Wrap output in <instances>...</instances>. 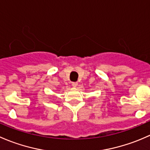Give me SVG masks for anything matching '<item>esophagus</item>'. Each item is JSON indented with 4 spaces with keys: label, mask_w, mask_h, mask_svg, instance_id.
<instances>
[{
    "label": "esophagus",
    "mask_w": 150,
    "mask_h": 150,
    "mask_svg": "<svg viewBox=\"0 0 150 150\" xmlns=\"http://www.w3.org/2000/svg\"><path fill=\"white\" fill-rule=\"evenodd\" d=\"M77 85H78V83H77V82H73V83H72V86H73L74 87H76V86Z\"/></svg>",
    "instance_id": "obj_1"
}]
</instances>
